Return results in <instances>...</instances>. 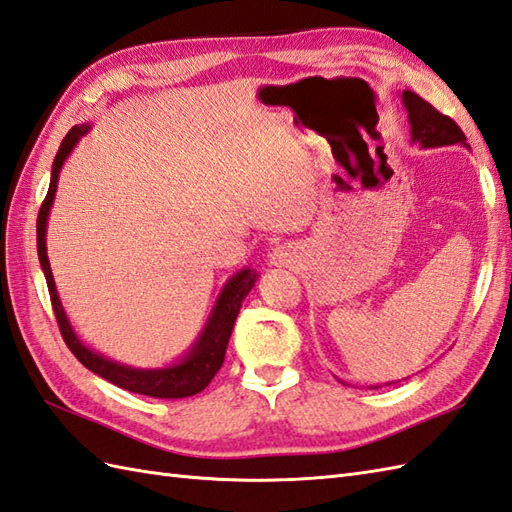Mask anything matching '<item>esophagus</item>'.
<instances>
[{"instance_id":"34e87169","label":"esophagus","mask_w":512,"mask_h":512,"mask_svg":"<svg viewBox=\"0 0 512 512\" xmlns=\"http://www.w3.org/2000/svg\"><path fill=\"white\" fill-rule=\"evenodd\" d=\"M291 258H293L291 247L280 245V247H276V249H273V252L269 254V263L276 265V267H284V265L291 263Z\"/></svg>"}]
</instances>
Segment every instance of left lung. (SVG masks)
<instances>
[{"label": "left lung", "mask_w": 512, "mask_h": 512, "mask_svg": "<svg viewBox=\"0 0 512 512\" xmlns=\"http://www.w3.org/2000/svg\"><path fill=\"white\" fill-rule=\"evenodd\" d=\"M402 104L410 123V141L419 143L423 149L443 145H463L469 149L467 136L456 126V121L441 115L426 99H421L413 91H402ZM373 389H378V386H373Z\"/></svg>", "instance_id": "8db88e82"}]
</instances>
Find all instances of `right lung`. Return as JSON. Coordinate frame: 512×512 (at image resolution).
<instances>
[{"instance_id":"right-lung-1","label":"right lung","mask_w":512,"mask_h":512,"mask_svg":"<svg viewBox=\"0 0 512 512\" xmlns=\"http://www.w3.org/2000/svg\"><path fill=\"white\" fill-rule=\"evenodd\" d=\"M91 130L89 123H82V126H73L69 134L62 139L58 154L54 158L52 165V180H49V191L45 195V202L39 210V219H36V252H39L41 260V269L45 273L47 280V289L49 297H52V306H54V315L58 321V328L62 339H65L67 347L73 352L80 363L102 376L104 380L112 382L115 386H121L130 393H139V395H149V397H160V400H180V397H191L199 391H204L210 384V380L215 378V373L221 369L223 358H226V347L230 341V334L234 328L236 315H239L243 299L247 293L254 289L256 284V273L245 267L241 271H236L234 276L223 284L221 293L217 295V302L210 310V315L204 323L202 332L195 339V343L189 347L180 360L165 367L158 369H139V367H130L117 363V360L106 358L104 354L95 352L93 347L84 345L80 336L73 330L69 323V317L62 308V302L56 291V282L52 276V267H49V258H47V219H49V210H52L54 197H56V186H58V176L60 169L65 165V160L73 152V147L78 145L82 136Z\"/></svg>"}]
</instances>
